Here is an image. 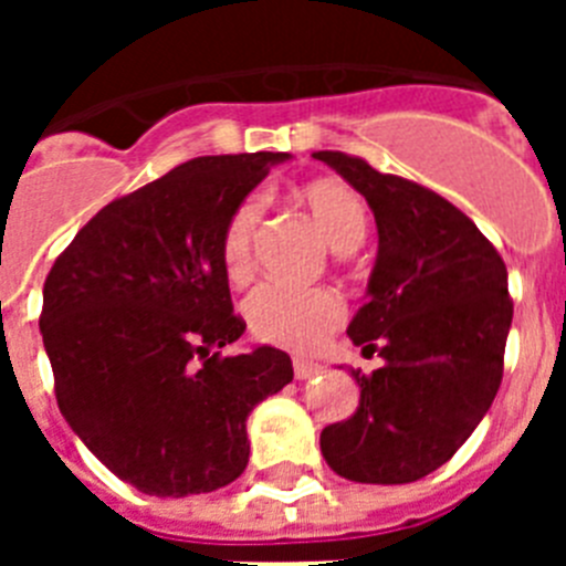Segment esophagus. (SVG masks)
I'll return each mask as SVG.
<instances>
[{
  "label": "esophagus",
  "instance_id": "34e87169",
  "mask_svg": "<svg viewBox=\"0 0 566 566\" xmlns=\"http://www.w3.org/2000/svg\"><path fill=\"white\" fill-rule=\"evenodd\" d=\"M323 371L317 363H312V359H294V377L297 379H314L317 374Z\"/></svg>",
  "mask_w": 566,
  "mask_h": 566
}]
</instances>
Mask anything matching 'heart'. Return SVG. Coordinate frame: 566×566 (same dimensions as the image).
<instances>
[{"label":"heart","mask_w":566,"mask_h":566,"mask_svg":"<svg viewBox=\"0 0 566 566\" xmlns=\"http://www.w3.org/2000/svg\"><path fill=\"white\" fill-rule=\"evenodd\" d=\"M300 207L312 214L319 234L339 254L359 247L368 232V212L354 187L337 178L312 181L297 192ZM263 198L249 195L229 212L221 234V260L232 283L249 280L254 269V240H258ZM247 326L260 343L280 345L289 352H314L326 343L345 317L343 300L328 289L269 286L254 289L243 303Z\"/></svg>","instance_id":"1"}]
</instances>
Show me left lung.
<instances>
[{
  "mask_svg": "<svg viewBox=\"0 0 566 566\" xmlns=\"http://www.w3.org/2000/svg\"><path fill=\"white\" fill-rule=\"evenodd\" d=\"M363 195L379 234L368 300L348 337L385 359L352 371L359 408L319 433L343 479L408 484L442 468L493 405L513 323L507 266L468 214L357 155L314 153Z\"/></svg>",
  "mask_w": 566,
  "mask_h": 566,
  "instance_id": "left-lung-1",
  "label": "left lung"
}]
</instances>
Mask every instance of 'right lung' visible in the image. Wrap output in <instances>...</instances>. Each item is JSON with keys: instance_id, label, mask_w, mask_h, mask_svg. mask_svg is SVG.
I'll return each instance as SVG.
<instances>
[{"instance_id": "obj_1", "label": "right lung", "mask_w": 566, "mask_h": 566, "mask_svg": "<svg viewBox=\"0 0 566 566\" xmlns=\"http://www.w3.org/2000/svg\"><path fill=\"white\" fill-rule=\"evenodd\" d=\"M289 153L207 155L115 198L44 280L39 328L62 417L147 496L212 493L247 470V419L292 382L272 345L221 357L247 332L232 312L229 212Z\"/></svg>"}]
</instances>
